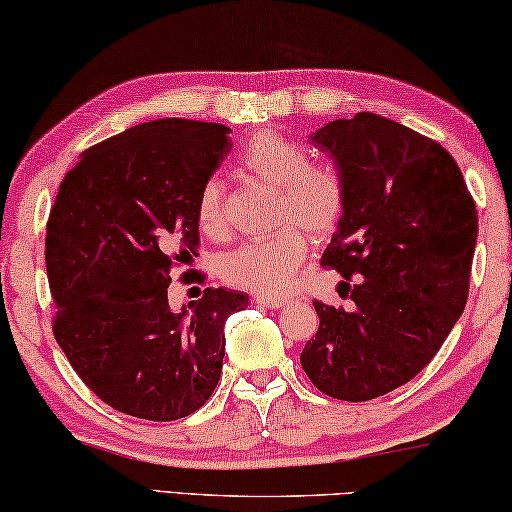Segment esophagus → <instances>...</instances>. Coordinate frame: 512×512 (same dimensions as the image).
I'll list each match as a JSON object with an SVG mask.
<instances>
[{
	"label": "esophagus",
	"mask_w": 512,
	"mask_h": 512,
	"mask_svg": "<svg viewBox=\"0 0 512 512\" xmlns=\"http://www.w3.org/2000/svg\"><path fill=\"white\" fill-rule=\"evenodd\" d=\"M254 301H256L258 306H263V308H281L283 304H286V301L276 299V297H256Z\"/></svg>",
	"instance_id": "34e87169"
}]
</instances>
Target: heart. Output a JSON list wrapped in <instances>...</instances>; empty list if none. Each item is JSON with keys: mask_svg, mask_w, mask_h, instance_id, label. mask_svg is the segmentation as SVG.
Returning a JSON list of instances; mask_svg holds the SVG:
<instances>
[{"mask_svg": "<svg viewBox=\"0 0 512 512\" xmlns=\"http://www.w3.org/2000/svg\"><path fill=\"white\" fill-rule=\"evenodd\" d=\"M238 163L249 177L276 188L272 226L267 238L251 240L220 261V276L233 288L258 297H283L295 286L299 267L308 256V238L329 240L345 217L347 188L338 170L311 163L304 142L286 133L265 129L242 145ZM199 229L220 240L229 233L226 188L222 179L201 183L195 201Z\"/></svg>", "mask_w": 512, "mask_h": 512, "instance_id": "heart-1", "label": "heart"}]
</instances>
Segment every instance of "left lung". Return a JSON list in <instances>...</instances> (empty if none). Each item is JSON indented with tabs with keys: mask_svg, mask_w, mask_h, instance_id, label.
Masks as SVG:
<instances>
[{
	"mask_svg": "<svg viewBox=\"0 0 512 512\" xmlns=\"http://www.w3.org/2000/svg\"><path fill=\"white\" fill-rule=\"evenodd\" d=\"M345 181V217L322 256L351 308L313 301L301 367L324 395L383 397L420 374L463 313L479 231L463 172L438 142L374 113L311 136ZM355 283L351 284L350 281Z\"/></svg>",
	"mask_w": 512,
	"mask_h": 512,
	"instance_id": "left-lung-1",
	"label": "left lung"
}]
</instances>
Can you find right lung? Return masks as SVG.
I'll return each mask as SVG.
<instances>
[{"mask_svg": "<svg viewBox=\"0 0 512 512\" xmlns=\"http://www.w3.org/2000/svg\"><path fill=\"white\" fill-rule=\"evenodd\" d=\"M229 127L165 117L83 152L49 211L45 263L58 347L124 415L172 422L211 399L238 290L172 311V270L199 249L195 201L231 152ZM188 272L181 274V279Z\"/></svg>", "mask_w": 512, "mask_h": 512, "instance_id": "1", "label": "right lung"}]
</instances>
